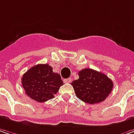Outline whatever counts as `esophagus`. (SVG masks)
<instances>
[{
	"instance_id": "obj_1",
	"label": "esophagus",
	"mask_w": 134,
	"mask_h": 134,
	"mask_svg": "<svg viewBox=\"0 0 134 134\" xmlns=\"http://www.w3.org/2000/svg\"><path fill=\"white\" fill-rule=\"evenodd\" d=\"M64 83H70L71 82V78H67V79L64 80Z\"/></svg>"
}]
</instances>
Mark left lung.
Here are the masks:
<instances>
[{
    "mask_svg": "<svg viewBox=\"0 0 134 134\" xmlns=\"http://www.w3.org/2000/svg\"><path fill=\"white\" fill-rule=\"evenodd\" d=\"M78 74L79 79L74 80L71 85L82 101L90 104L100 103L112 91L114 83L103 73L85 68Z\"/></svg>",
    "mask_w": 134,
    "mask_h": 134,
    "instance_id": "1",
    "label": "left lung"
}]
</instances>
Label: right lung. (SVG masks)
<instances>
[{"label":"right lung","mask_w":134,"mask_h":134,"mask_svg":"<svg viewBox=\"0 0 134 134\" xmlns=\"http://www.w3.org/2000/svg\"><path fill=\"white\" fill-rule=\"evenodd\" d=\"M22 87L31 99L43 103L54 98L61 87L60 75L49 64H37L29 69L21 78Z\"/></svg>","instance_id":"1"}]
</instances>
